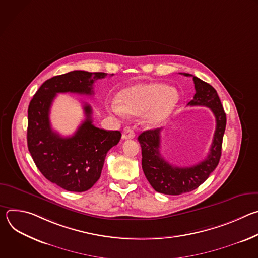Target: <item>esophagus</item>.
Masks as SVG:
<instances>
[{"instance_id":"1","label":"esophagus","mask_w":258,"mask_h":258,"mask_svg":"<svg viewBox=\"0 0 258 258\" xmlns=\"http://www.w3.org/2000/svg\"><path fill=\"white\" fill-rule=\"evenodd\" d=\"M134 138H135L134 130L130 126L124 127L123 132H122V139L123 140H131V139H134Z\"/></svg>"}]
</instances>
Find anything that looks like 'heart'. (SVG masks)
<instances>
[{"label": "heart", "mask_w": 258, "mask_h": 258, "mask_svg": "<svg viewBox=\"0 0 258 258\" xmlns=\"http://www.w3.org/2000/svg\"><path fill=\"white\" fill-rule=\"evenodd\" d=\"M178 100V92L165 84L144 83L121 90L110 109L118 116L145 113L146 123L156 126L171 114Z\"/></svg>", "instance_id": "heart-1"}]
</instances>
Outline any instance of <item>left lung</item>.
Returning <instances> with one entry per match:
<instances>
[{
  "instance_id": "obj_1",
  "label": "left lung",
  "mask_w": 258,
  "mask_h": 258,
  "mask_svg": "<svg viewBox=\"0 0 258 258\" xmlns=\"http://www.w3.org/2000/svg\"><path fill=\"white\" fill-rule=\"evenodd\" d=\"M193 77L196 94L188 105L210 108L215 117V132L207 157L189 167H177L169 164L160 154L162 128L143 132L138 141L142 148V168L152 188L165 195H180L197 189L217 166L222 155L223 138L227 117L217 92L212 86L189 73H180Z\"/></svg>"
}]
</instances>
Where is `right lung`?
Returning a JSON list of instances; mask_svg holds the SVG:
<instances>
[{
  "label": "right lung",
  "mask_w": 258,
  "mask_h": 258,
  "mask_svg": "<svg viewBox=\"0 0 258 258\" xmlns=\"http://www.w3.org/2000/svg\"><path fill=\"white\" fill-rule=\"evenodd\" d=\"M106 76L105 72L75 70L54 77L40 87L29 103V153L43 175L66 191L85 192L95 185L100 178L107 152L118 144L121 134L95 126L92 107L86 103V119L75 135L62 137L51 127V105L58 93L92 96L94 82Z\"/></svg>",
  "instance_id": "obj_1"
}]
</instances>
